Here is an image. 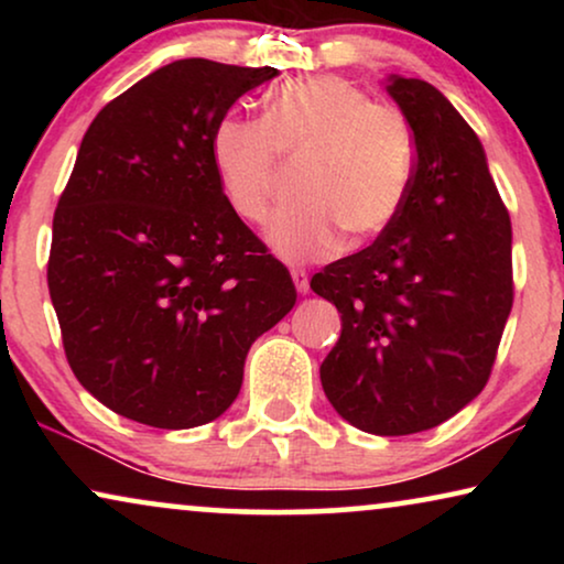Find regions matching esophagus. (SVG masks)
Returning a JSON list of instances; mask_svg holds the SVG:
<instances>
[{"instance_id":"1","label":"esophagus","mask_w":564,"mask_h":564,"mask_svg":"<svg viewBox=\"0 0 564 564\" xmlns=\"http://www.w3.org/2000/svg\"><path fill=\"white\" fill-rule=\"evenodd\" d=\"M292 282H295V288H297L300 295H305V292L311 290V282H307L305 269H292Z\"/></svg>"}]
</instances>
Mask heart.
Returning <instances> with one entry per match:
<instances>
[{
    "label": "heart",
    "mask_w": 564,
    "mask_h": 564,
    "mask_svg": "<svg viewBox=\"0 0 564 564\" xmlns=\"http://www.w3.org/2000/svg\"><path fill=\"white\" fill-rule=\"evenodd\" d=\"M210 156L230 210L257 226L272 210L282 161L303 164V199L276 215L267 238L276 257L311 261L336 253L344 236L359 246L398 220L419 151L398 107L377 105L341 76H305L269 95L264 120L226 115Z\"/></svg>",
    "instance_id": "1"
}]
</instances>
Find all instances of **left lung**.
Wrapping results in <instances>:
<instances>
[{"instance_id":"1","label":"left lung","mask_w":564,"mask_h":564,"mask_svg":"<svg viewBox=\"0 0 564 564\" xmlns=\"http://www.w3.org/2000/svg\"><path fill=\"white\" fill-rule=\"evenodd\" d=\"M415 180L377 241L313 274L341 313L321 365L328 403L377 436L434 429L480 395L513 305L511 218L475 130L436 87L392 74Z\"/></svg>"}]
</instances>
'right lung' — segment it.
<instances>
[{
  "instance_id": "obj_1",
  "label": "right lung",
  "mask_w": 564,
  "mask_h": 564,
  "mask_svg": "<svg viewBox=\"0 0 564 564\" xmlns=\"http://www.w3.org/2000/svg\"><path fill=\"white\" fill-rule=\"evenodd\" d=\"M280 74L182 58L105 105L53 215L48 290L66 359L99 403L153 429L230 408L292 276L230 210L213 130Z\"/></svg>"
}]
</instances>
